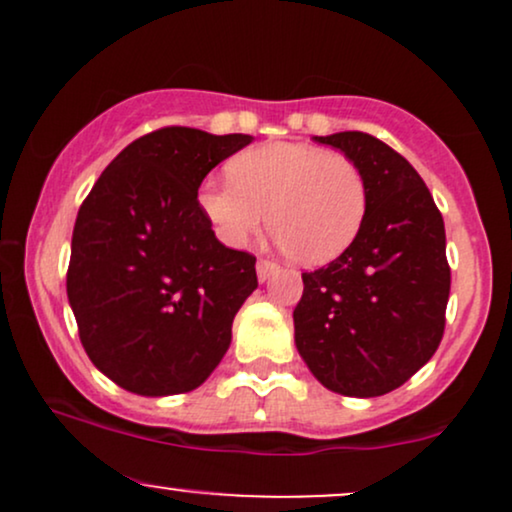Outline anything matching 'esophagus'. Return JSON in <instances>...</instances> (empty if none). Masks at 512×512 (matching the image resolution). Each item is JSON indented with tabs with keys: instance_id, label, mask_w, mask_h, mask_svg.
Here are the masks:
<instances>
[{
	"instance_id": "1",
	"label": "esophagus",
	"mask_w": 512,
	"mask_h": 512,
	"mask_svg": "<svg viewBox=\"0 0 512 512\" xmlns=\"http://www.w3.org/2000/svg\"><path fill=\"white\" fill-rule=\"evenodd\" d=\"M276 269H279V264L272 262V260H257V279L267 281L269 276L276 272Z\"/></svg>"
}]
</instances>
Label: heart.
<instances>
[{"mask_svg": "<svg viewBox=\"0 0 512 512\" xmlns=\"http://www.w3.org/2000/svg\"><path fill=\"white\" fill-rule=\"evenodd\" d=\"M226 180L199 187V207L228 245H243L262 223L296 262L317 267L351 248L368 214L358 163L310 144L276 142L231 161Z\"/></svg>", "mask_w": 512, "mask_h": 512, "instance_id": "obj_1", "label": "heart"}]
</instances>
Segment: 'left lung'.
<instances>
[{
    "mask_svg": "<svg viewBox=\"0 0 512 512\" xmlns=\"http://www.w3.org/2000/svg\"><path fill=\"white\" fill-rule=\"evenodd\" d=\"M358 163L368 214L351 248L303 274L296 349L327 390L380 397L436 354L450 267L443 216L404 156L366 132L315 137Z\"/></svg>",
    "mask_w": 512,
    "mask_h": 512,
    "instance_id": "obj_1",
    "label": "left lung"
}]
</instances>
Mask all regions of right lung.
<instances>
[{
    "mask_svg": "<svg viewBox=\"0 0 512 512\" xmlns=\"http://www.w3.org/2000/svg\"><path fill=\"white\" fill-rule=\"evenodd\" d=\"M250 134L163 127L117 154L74 223L67 296L93 366L134 395L195 390L257 289L255 257L219 243L197 190Z\"/></svg>",
    "mask_w": 512,
    "mask_h": 512,
    "instance_id": "right-lung-1",
    "label": "right lung"
}]
</instances>
